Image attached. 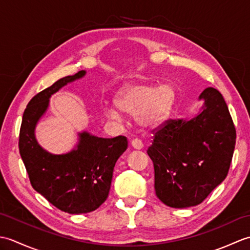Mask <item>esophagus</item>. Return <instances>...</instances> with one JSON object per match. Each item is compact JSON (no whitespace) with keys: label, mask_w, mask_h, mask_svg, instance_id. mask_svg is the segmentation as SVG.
<instances>
[{"label":"esophagus","mask_w":250,"mask_h":250,"mask_svg":"<svg viewBox=\"0 0 250 250\" xmlns=\"http://www.w3.org/2000/svg\"><path fill=\"white\" fill-rule=\"evenodd\" d=\"M131 146L134 148V149H137V150H140V149H142L143 148V143L140 141V140H133L131 142Z\"/></svg>","instance_id":"obj_1"}]
</instances>
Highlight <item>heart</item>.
Returning <instances> with one entry per match:
<instances>
[{"label": "heart", "instance_id": "b5f03b06", "mask_svg": "<svg viewBox=\"0 0 250 250\" xmlns=\"http://www.w3.org/2000/svg\"><path fill=\"white\" fill-rule=\"evenodd\" d=\"M176 93L169 84L156 87L146 83H128L122 87L114 98L113 106L104 109L106 118L120 121L119 110L133 115L136 124L143 130L152 131L161 126L171 114Z\"/></svg>", "mask_w": 250, "mask_h": 250}]
</instances>
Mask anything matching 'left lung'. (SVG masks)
I'll return each instance as SVG.
<instances>
[{
    "instance_id": "8db88e82",
    "label": "left lung",
    "mask_w": 250,
    "mask_h": 250,
    "mask_svg": "<svg viewBox=\"0 0 250 250\" xmlns=\"http://www.w3.org/2000/svg\"><path fill=\"white\" fill-rule=\"evenodd\" d=\"M199 100L204 104L198 114L167 120L147 150L156 194L174 208L202 203L227 177L234 151L236 132L221 93L208 87Z\"/></svg>"
}]
</instances>
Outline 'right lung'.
Masks as SVG:
<instances>
[{"mask_svg": "<svg viewBox=\"0 0 250 250\" xmlns=\"http://www.w3.org/2000/svg\"><path fill=\"white\" fill-rule=\"evenodd\" d=\"M84 75L86 71H79L63 77L32 98L19 134V152L32 187L57 208L76 215L93 211L106 201L115 164L128 148L125 136L103 139L87 131L78 133L75 148L62 155H54L37 143L36 125L48 109L51 95Z\"/></svg>", "mask_w": 250, "mask_h": 250, "instance_id": "add662e5", "label": "right lung"}]
</instances>
